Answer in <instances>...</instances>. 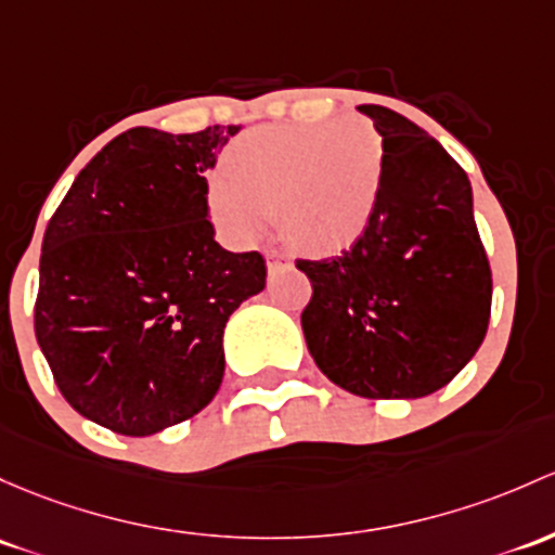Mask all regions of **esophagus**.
Returning <instances> with one entry per match:
<instances>
[{
	"instance_id": "34e87169",
	"label": "esophagus",
	"mask_w": 555,
	"mask_h": 555,
	"mask_svg": "<svg viewBox=\"0 0 555 555\" xmlns=\"http://www.w3.org/2000/svg\"><path fill=\"white\" fill-rule=\"evenodd\" d=\"M266 262H268V273H279V271H284V268L293 266V260L282 253H268Z\"/></svg>"
}]
</instances>
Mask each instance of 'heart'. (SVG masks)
<instances>
[{
	"label": "heart",
	"instance_id": "heart-1",
	"mask_svg": "<svg viewBox=\"0 0 555 555\" xmlns=\"http://www.w3.org/2000/svg\"><path fill=\"white\" fill-rule=\"evenodd\" d=\"M385 143L364 119L258 127L236 138L207 178V212L225 242L253 244L271 229L300 253L337 258L370 233L383 209Z\"/></svg>",
	"mask_w": 555,
	"mask_h": 555
}]
</instances>
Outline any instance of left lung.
<instances>
[{"label":"left lung","instance_id":"left-lung-1","mask_svg":"<svg viewBox=\"0 0 555 555\" xmlns=\"http://www.w3.org/2000/svg\"><path fill=\"white\" fill-rule=\"evenodd\" d=\"M385 143L375 225L346 255L297 260L313 295L300 324L319 370L364 399H420L474 359L492 271L468 175L415 121L361 106Z\"/></svg>","mask_w":555,"mask_h":555}]
</instances>
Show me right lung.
<instances>
[{
    "mask_svg": "<svg viewBox=\"0 0 555 555\" xmlns=\"http://www.w3.org/2000/svg\"><path fill=\"white\" fill-rule=\"evenodd\" d=\"M242 127H132L103 145L50 218L34 332L63 399L121 436L202 412L223 383V330L266 287L260 253H229L207 175Z\"/></svg>",
    "mask_w": 555,
    "mask_h": 555,
    "instance_id": "right-lung-1",
    "label": "right lung"
}]
</instances>
